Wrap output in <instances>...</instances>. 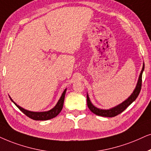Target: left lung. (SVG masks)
<instances>
[{
  "label": "left lung",
  "instance_id": "1",
  "mask_svg": "<svg viewBox=\"0 0 151 151\" xmlns=\"http://www.w3.org/2000/svg\"><path fill=\"white\" fill-rule=\"evenodd\" d=\"M144 70V63L143 64V68L142 71H141L140 75H139L138 81H137L136 88H135L133 93H132L130 96L126 100H125L124 102L121 103L120 104H118L115 107H113L109 109H98L93 105L91 103V100H90L88 95L87 94V105L88 106L89 109L93 112V114H96L98 116H104V117H114V116L118 115L124 110L126 109L127 106L130 105L134 101L136 100L137 97L141 91V88H142V74Z\"/></svg>",
  "mask_w": 151,
  "mask_h": 151
}]
</instances>
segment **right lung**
Wrapping results in <instances>:
<instances>
[{
    "instance_id": "1",
    "label": "right lung",
    "mask_w": 151,
    "mask_h": 151,
    "mask_svg": "<svg viewBox=\"0 0 151 151\" xmlns=\"http://www.w3.org/2000/svg\"><path fill=\"white\" fill-rule=\"evenodd\" d=\"M66 90L65 89V91L63 93V94L60 97V98L59 99V100L57 102L56 106H54L53 109H51V110L47 111H42V112H35V111H30L26 110L25 109L21 107L20 106L17 105L14 101L12 100V98L9 97L10 100H12V102H14V104L18 107L24 113L25 115H26L28 117H29L31 119L35 120V121H47V120L51 119V118L56 117L58 114L61 111L63 106V103H64V99H65V95Z\"/></svg>"
}]
</instances>
